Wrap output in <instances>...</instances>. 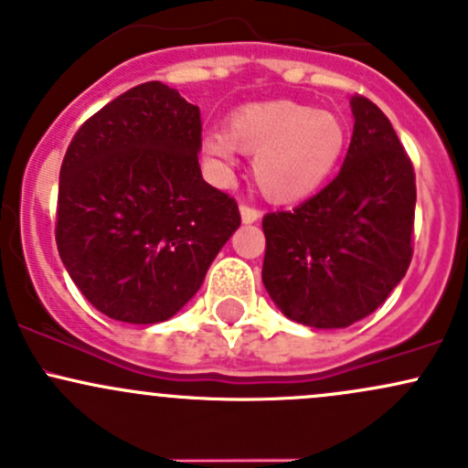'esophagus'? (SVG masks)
Wrapping results in <instances>:
<instances>
[{
    "label": "esophagus",
    "mask_w": 468,
    "mask_h": 468,
    "mask_svg": "<svg viewBox=\"0 0 468 468\" xmlns=\"http://www.w3.org/2000/svg\"><path fill=\"white\" fill-rule=\"evenodd\" d=\"M259 218H261V211H259L257 207L240 205V220H243L245 225H250V223H257Z\"/></svg>",
    "instance_id": "34e87169"
}]
</instances>
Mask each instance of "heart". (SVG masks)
Returning <instances> with one entry per match:
<instances>
[{
  "mask_svg": "<svg viewBox=\"0 0 468 468\" xmlns=\"http://www.w3.org/2000/svg\"><path fill=\"white\" fill-rule=\"evenodd\" d=\"M232 146L254 155L252 176L272 202H297L315 194L338 164L345 126L335 114L295 101H268L236 110L223 134L205 139V151L232 162Z\"/></svg>",
  "mask_w": 468,
  "mask_h": 468,
  "instance_id": "b5f03b06",
  "label": "heart"
}]
</instances>
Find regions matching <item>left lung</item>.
<instances>
[{"mask_svg":"<svg viewBox=\"0 0 468 468\" xmlns=\"http://www.w3.org/2000/svg\"><path fill=\"white\" fill-rule=\"evenodd\" d=\"M351 112L338 176L292 211L263 216V286L283 315L313 329H345L377 311L412 259L410 157L378 105L356 94Z\"/></svg>","mask_w":468,"mask_h":468,"instance_id":"1","label":"left lung"}]
</instances>
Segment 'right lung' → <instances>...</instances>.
Segmentation results:
<instances>
[{
  "instance_id": "right-lung-1",
  "label": "right lung",
  "mask_w": 468,
  "mask_h": 468,
  "mask_svg": "<svg viewBox=\"0 0 468 468\" xmlns=\"http://www.w3.org/2000/svg\"><path fill=\"white\" fill-rule=\"evenodd\" d=\"M198 105L160 80L123 91L71 139L60 166L56 245L103 315L155 324L198 292L240 225L202 180Z\"/></svg>"
}]
</instances>
